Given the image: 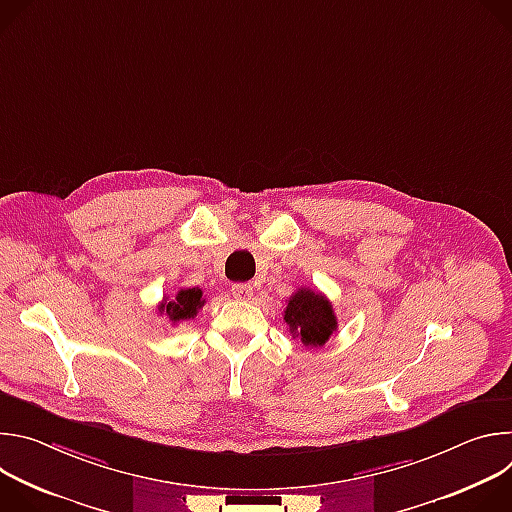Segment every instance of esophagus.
<instances>
[{
	"mask_svg": "<svg viewBox=\"0 0 512 512\" xmlns=\"http://www.w3.org/2000/svg\"><path fill=\"white\" fill-rule=\"evenodd\" d=\"M233 298L237 300H251L253 298V285L251 283H235L231 287Z\"/></svg>",
	"mask_w": 512,
	"mask_h": 512,
	"instance_id": "34e87169",
	"label": "esophagus"
}]
</instances>
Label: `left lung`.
Listing matches in <instances>:
<instances>
[{
	"label": "left lung",
	"instance_id": "left-lung-1",
	"mask_svg": "<svg viewBox=\"0 0 512 512\" xmlns=\"http://www.w3.org/2000/svg\"><path fill=\"white\" fill-rule=\"evenodd\" d=\"M283 320L287 322L291 336L302 340L306 348L324 346L332 332L338 328L330 300L308 287L298 289L287 300Z\"/></svg>",
	"mask_w": 512,
	"mask_h": 512
}]
</instances>
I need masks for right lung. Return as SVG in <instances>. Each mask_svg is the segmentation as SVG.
I'll use <instances>...</instances> for the list:
<instances>
[{
  "instance_id": "right-lung-1",
  "label": "right lung",
  "mask_w": 512,
  "mask_h": 512,
  "mask_svg": "<svg viewBox=\"0 0 512 512\" xmlns=\"http://www.w3.org/2000/svg\"><path fill=\"white\" fill-rule=\"evenodd\" d=\"M204 304L206 302L202 298V289L186 287L180 289L174 298H164L158 310L160 314H166L172 324H178L182 320H192Z\"/></svg>"
}]
</instances>
